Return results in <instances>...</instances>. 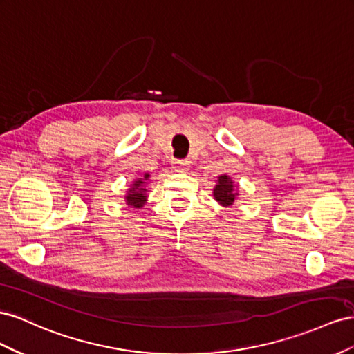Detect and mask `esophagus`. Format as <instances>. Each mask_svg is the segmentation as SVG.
I'll return each instance as SVG.
<instances>
[{
	"label": "esophagus",
	"instance_id": "obj_1",
	"mask_svg": "<svg viewBox=\"0 0 354 354\" xmlns=\"http://www.w3.org/2000/svg\"><path fill=\"white\" fill-rule=\"evenodd\" d=\"M174 169L176 171H185L189 169V161L188 160H175L174 161Z\"/></svg>",
	"mask_w": 354,
	"mask_h": 354
}]
</instances>
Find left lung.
<instances>
[{
    "instance_id": "left-lung-1",
    "label": "left lung",
    "mask_w": 354,
    "mask_h": 354,
    "mask_svg": "<svg viewBox=\"0 0 354 354\" xmlns=\"http://www.w3.org/2000/svg\"><path fill=\"white\" fill-rule=\"evenodd\" d=\"M239 196L237 191L234 189V183L231 180L228 175L218 176V183L214 188V197L221 206L228 207L234 203L236 197Z\"/></svg>"
}]
</instances>
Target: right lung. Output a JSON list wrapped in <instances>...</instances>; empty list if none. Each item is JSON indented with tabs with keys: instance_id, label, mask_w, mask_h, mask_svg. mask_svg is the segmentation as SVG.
I'll list each match as a JSON object with an SVG mask.
<instances>
[{
	"instance_id": "right-lung-1",
	"label": "right lung",
	"mask_w": 354,
	"mask_h": 354,
	"mask_svg": "<svg viewBox=\"0 0 354 354\" xmlns=\"http://www.w3.org/2000/svg\"><path fill=\"white\" fill-rule=\"evenodd\" d=\"M149 175L145 174L144 178H138L133 180L132 187H130V189L127 191V196L124 197L126 198V203L133 206L136 209H140L147 201V194H145V183L148 180Z\"/></svg>"
}]
</instances>
